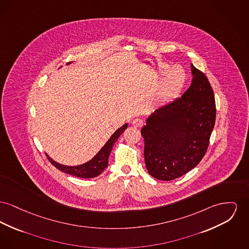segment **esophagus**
Listing matches in <instances>:
<instances>
[{
    "instance_id": "obj_1",
    "label": "esophagus",
    "mask_w": 249,
    "mask_h": 249,
    "mask_svg": "<svg viewBox=\"0 0 249 249\" xmlns=\"http://www.w3.org/2000/svg\"><path fill=\"white\" fill-rule=\"evenodd\" d=\"M132 124L136 128H140V127L143 126L144 121L142 119H140V118H135V119L132 120Z\"/></svg>"
}]
</instances>
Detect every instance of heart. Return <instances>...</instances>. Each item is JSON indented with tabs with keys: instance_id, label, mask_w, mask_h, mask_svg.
I'll return each instance as SVG.
<instances>
[{
	"instance_id": "heart-1",
	"label": "heart",
	"mask_w": 249,
	"mask_h": 249,
	"mask_svg": "<svg viewBox=\"0 0 249 249\" xmlns=\"http://www.w3.org/2000/svg\"><path fill=\"white\" fill-rule=\"evenodd\" d=\"M168 69L169 67L167 65L165 64L161 65L159 68V75L164 74ZM184 82H185L184 71L178 66L171 68L161 80V85L158 91L159 100L162 103L173 100L181 90Z\"/></svg>"
}]
</instances>
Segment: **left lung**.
I'll list each match as a JSON object with an SVG mask.
<instances>
[{"label": "left lung", "instance_id": "1", "mask_svg": "<svg viewBox=\"0 0 249 249\" xmlns=\"http://www.w3.org/2000/svg\"><path fill=\"white\" fill-rule=\"evenodd\" d=\"M193 80L180 98L157 109L141 134L149 175L161 180L179 178L204 157L215 123L214 94L208 78L191 64Z\"/></svg>", "mask_w": 249, "mask_h": 249}]
</instances>
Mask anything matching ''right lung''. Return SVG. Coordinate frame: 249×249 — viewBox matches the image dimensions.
<instances>
[{"instance_id": "obj_1", "label": "right lung", "mask_w": 249, "mask_h": 249, "mask_svg": "<svg viewBox=\"0 0 249 249\" xmlns=\"http://www.w3.org/2000/svg\"><path fill=\"white\" fill-rule=\"evenodd\" d=\"M68 64H70V63H68ZM127 127H128V124H125L114 132L113 135L110 137V139L106 142V144L102 147V149L96 154V156H94L93 159H91L90 161H88L86 163L76 165V166H68V165L60 164L58 162L53 161V159H51L49 156H47V157L52 162V164L54 165L57 169L62 172H65L67 174L75 176L78 178H95V177L100 175L107 167L108 158L112 151L113 146L117 142L118 137L122 134V132L127 129Z\"/></svg>"}]
</instances>
